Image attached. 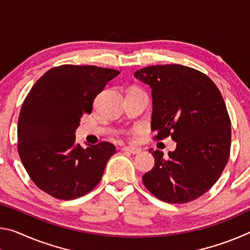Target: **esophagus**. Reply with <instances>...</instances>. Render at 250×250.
I'll list each match as a JSON object with an SVG mask.
<instances>
[{
	"label": "esophagus",
	"instance_id": "esophagus-1",
	"mask_svg": "<svg viewBox=\"0 0 250 250\" xmlns=\"http://www.w3.org/2000/svg\"><path fill=\"white\" fill-rule=\"evenodd\" d=\"M122 151L129 152V153H132V154H139L141 152V149L137 146H125L122 147Z\"/></svg>",
	"mask_w": 250,
	"mask_h": 250
}]
</instances>
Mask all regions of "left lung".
<instances>
[{"label":"left lung","mask_w":250,"mask_h":250,"mask_svg":"<svg viewBox=\"0 0 250 250\" xmlns=\"http://www.w3.org/2000/svg\"><path fill=\"white\" fill-rule=\"evenodd\" d=\"M134 77L152 89V131L176 142L167 156L150 149L155 163L143 184L167 203L196 200L216 183L229 158L230 119L221 91L205 74L177 64L146 67Z\"/></svg>","instance_id":"8db88e82"}]
</instances>
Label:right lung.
<instances>
[{
  "mask_svg": "<svg viewBox=\"0 0 250 250\" xmlns=\"http://www.w3.org/2000/svg\"><path fill=\"white\" fill-rule=\"evenodd\" d=\"M119 74L97 66L62 65L46 71L32 87L20 112L18 150L42 191L68 201L100 182L116 146L100 142L83 147L75 132L83 113H91L96 96Z\"/></svg>",
  "mask_w": 250,
  "mask_h": 250,
  "instance_id": "1",
  "label": "right lung"
}]
</instances>
